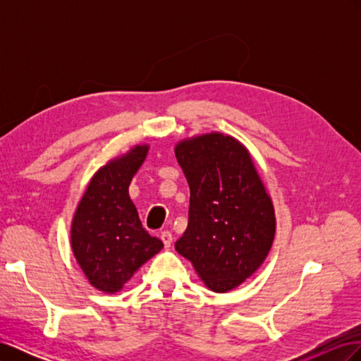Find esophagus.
I'll return each mask as SVG.
<instances>
[{
	"label": "esophagus",
	"mask_w": 361,
	"mask_h": 361,
	"mask_svg": "<svg viewBox=\"0 0 361 361\" xmlns=\"http://www.w3.org/2000/svg\"><path fill=\"white\" fill-rule=\"evenodd\" d=\"M161 239H162L164 247H166V248H169L171 245V243H173V236H171V233L169 231H164L161 233Z\"/></svg>",
	"instance_id": "obj_1"
}]
</instances>
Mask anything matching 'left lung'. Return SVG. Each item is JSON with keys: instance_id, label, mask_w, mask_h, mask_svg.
<instances>
[{"instance_id": "left-lung-1", "label": "left lung", "mask_w": 361, "mask_h": 361, "mask_svg": "<svg viewBox=\"0 0 361 361\" xmlns=\"http://www.w3.org/2000/svg\"><path fill=\"white\" fill-rule=\"evenodd\" d=\"M174 154L190 185L188 227L174 248L206 288L224 293L264 264L276 236V211L248 149L235 137L183 138Z\"/></svg>"}]
</instances>
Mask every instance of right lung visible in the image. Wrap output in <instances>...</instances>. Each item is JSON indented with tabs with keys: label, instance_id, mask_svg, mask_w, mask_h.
<instances>
[{
	"label": "right lung",
	"instance_id": "add662e5",
	"mask_svg": "<svg viewBox=\"0 0 361 361\" xmlns=\"http://www.w3.org/2000/svg\"><path fill=\"white\" fill-rule=\"evenodd\" d=\"M149 154L135 145L97 170L76 206L71 247L90 285L104 293L122 290L125 283L164 247L141 226L129 185Z\"/></svg>",
	"mask_w": 361,
	"mask_h": 361
}]
</instances>
